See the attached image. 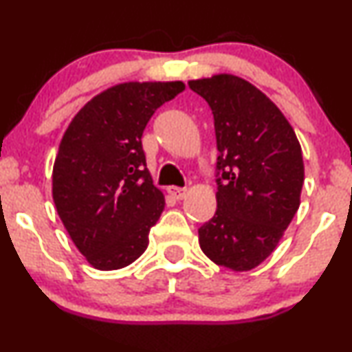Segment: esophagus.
<instances>
[{
	"label": "esophagus",
	"instance_id": "1",
	"mask_svg": "<svg viewBox=\"0 0 352 352\" xmlns=\"http://www.w3.org/2000/svg\"><path fill=\"white\" fill-rule=\"evenodd\" d=\"M168 193L173 197V199L182 200L187 197V188H182V187H168Z\"/></svg>",
	"mask_w": 352,
	"mask_h": 352
}]
</instances>
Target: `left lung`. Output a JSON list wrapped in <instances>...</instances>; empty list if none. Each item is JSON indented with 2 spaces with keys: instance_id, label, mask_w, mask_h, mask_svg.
<instances>
[{
  "instance_id": "left-lung-1",
  "label": "left lung",
  "mask_w": 352,
  "mask_h": 352,
  "mask_svg": "<svg viewBox=\"0 0 352 352\" xmlns=\"http://www.w3.org/2000/svg\"><path fill=\"white\" fill-rule=\"evenodd\" d=\"M212 109L217 148V212L199 228L213 263L248 272L280 243L300 208L301 145L283 112L233 74L188 80Z\"/></svg>"
}]
</instances>
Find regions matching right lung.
Listing matches in <instances>:
<instances>
[{"instance_id": "add662e5", "label": "right lung", "mask_w": 352, "mask_h": 352, "mask_svg": "<svg viewBox=\"0 0 352 352\" xmlns=\"http://www.w3.org/2000/svg\"><path fill=\"white\" fill-rule=\"evenodd\" d=\"M184 89L182 80L117 84L89 100L64 132L52 199L94 268H124L147 250L165 200L147 170L142 134L153 112Z\"/></svg>"}]
</instances>
